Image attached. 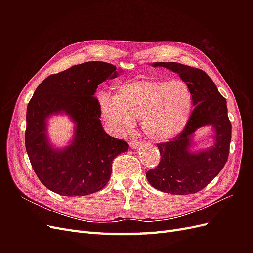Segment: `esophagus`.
I'll list each match as a JSON object with an SVG mask.
<instances>
[{
  "mask_svg": "<svg viewBox=\"0 0 253 253\" xmlns=\"http://www.w3.org/2000/svg\"><path fill=\"white\" fill-rule=\"evenodd\" d=\"M140 145H141V142L138 141V140H132L131 142H129V148L133 149V150L138 149Z\"/></svg>",
  "mask_w": 253,
  "mask_h": 253,
  "instance_id": "1",
  "label": "esophagus"
}]
</instances>
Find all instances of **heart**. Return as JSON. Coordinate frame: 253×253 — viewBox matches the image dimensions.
Masks as SVG:
<instances>
[{
    "label": "heart",
    "instance_id": "heart-1",
    "mask_svg": "<svg viewBox=\"0 0 253 253\" xmlns=\"http://www.w3.org/2000/svg\"><path fill=\"white\" fill-rule=\"evenodd\" d=\"M102 118L117 136L131 132L141 120L144 134L154 141H167L185 129L193 98L182 80L139 79L122 84L115 96H98Z\"/></svg>",
    "mask_w": 253,
    "mask_h": 253
}]
</instances>
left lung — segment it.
Masks as SVG:
<instances>
[{"label":"left lung","instance_id":"obj_1","mask_svg":"<svg viewBox=\"0 0 253 253\" xmlns=\"http://www.w3.org/2000/svg\"><path fill=\"white\" fill-rule=\"evenodd\" d=\"M179 75L191 89L194 110L182 133L169 142L158 143L160 162L147 172L150 185L165 193L186 195L203 190L223 169L229 155L231 122L227 101L204 71L176 62H154ZM211 126L213 144L198 149L194 141L196 129Z\"/></svg>","mask_w":253,"mask_h":253}]
</instances>
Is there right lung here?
Wrapping results in <instances>:
<instances>
[{
  "mask_svg": "<svg viewBox=\"0 0 253 253\" xmlns=\"http://www.w3.org/2000/svg\"><path fill=\"white\" fill-rule=\"evenodd\" d=\"M122 70L90 61L44 79L27 105L25 147L38 178L50 191L64 196L98 192L109 182L114 158L128 144L104 132L100 106L94 96L99 84L117 78ZM65 114L74 124L68 145L55 147L48 120Z\"/></svg>",
  "mask_w": 253,
  "mask_h": 253,
  "instance_id": "obj_1",
  "label": "right lung"
}]
</instances>
